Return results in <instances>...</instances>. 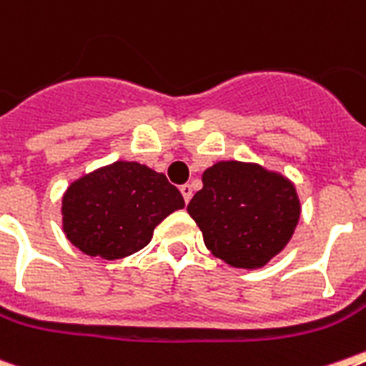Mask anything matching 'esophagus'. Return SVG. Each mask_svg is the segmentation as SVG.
I'll use <instances>...</instances> for the list:
<instances>
[{
	"mask_svg": "<svg viewBox=\"0 0 366 366\" xmlns=\"http://www.w3.org/2000/svg\"><path fill=\"white\" fill-rule=\"evenodd\" d=\"M180 193H182L184 201L189 202V199H192V195H193V188L189 186V184H182V186H180Z\"/></svg>",
	"mask_w": 366,
	"mask_h": 366,
	"instance_id": "1",
	"label": "esophagus"
}]
</instances>
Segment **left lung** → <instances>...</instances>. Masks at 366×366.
I'll use <instances>...</instances> for the list:
<instances>
[{
    "instance_id": "left-lung-1",
    "label": "left lung",
    "mask_w": 366,
    "mask_h": 366,
    "mask_svg": "<svg viewBox=\"0 0 366 366\" xmlns=\"http://www.w3.org/2000/svg\"><path fill=\"white\" fill-rule=\"evenodd\" d=\"M188 214L216 257L236 268H260L292 238L300 201L281 174L221 162L202 173Z\"/></svg>"
}]
</instances>
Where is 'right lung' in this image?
Listing matches in <instances>:
<instances>
[{"mask_svg":"<svg viewBox=\"0 0 366 366\" xmlns=\"http://www.w3.org/2000/svg\"><path fill=\"white\" fill-rule=\"evenodd\" d=\"M180 208L182 193L164 173L136 162H117L66 189L63 229L84 253L115 260L143 249L159 221Z\"/></svg>","mask_w":366,"mask_h":366,"instance_id":"right-lung-1","label":"right lung"}]
</instances>
